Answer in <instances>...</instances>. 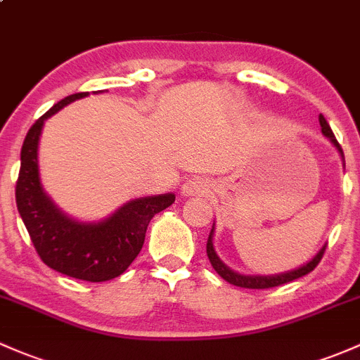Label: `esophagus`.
<instances>
[{
    "label": "esophagus",
    "mask_w": 360,
    "mask_h": 360,
    "mask_svg": "<svg viewBox=\"0 0 360 360\" xmlns=\"http://www.w3.org/2000/svg\"><path fill=\"white\" fill-rule=\"evenodd\" d=\"M209 191H210L209 183L200 179V177L186 181V183L183 184V188H181V193H183L184 196H200V195H207Z\"/></svg>",
    "instance_id": "34e87169"
}]
</instances>
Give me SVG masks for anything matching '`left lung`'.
<instances>
[{
	"label": "left lung",
	"mask_w": 360,
	"mask_h": 360,
	"mask_svg": "<svg viewBox=\"0 0 360 360\" xmlns=\"http://www.w3.org/2000/svg\"><path fill=\"white\" fill-rule=\"evenodd\" d=\"M319 124H321V131H323V134L326 136L333 145L336 146V150L340 151V155H342V158H343L342 146H340V143L336 141L335 134H333L330 124L326 122L324 115H319ZM212 240H214V226H212L209 240H207V255H209V260H210L212 267L215 269V272H217L222 279H226L229 285L240 286V288H250V290L274 288V286L285 285V283L295 281V279L309 274L310 271L316 269V266L321 262V259H323L324 250H326V245H324V247L321 248L316 255H314L312 260H309L307 264H304V266L297 267V269H293V271H286V272H281V274H272V276H247V274H240V272H234L233 269H229V267L226 266L221 259H219L217 253H215V250H214V243H212Z\"/></svg>",
	"instance_id": "left-lung-1"
}]
</instances>
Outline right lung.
<instances>
[{
	"instance_id": "obj_1",
	"label": "right lung",
	"mask_w": 360,
	"mask_h": 360,
	"mask_svg": "<svg viewBox=\"0 0 360 360\" xmlns=\"http://www.w3.org/2000/svg\"><path fill=\"white\" fill-rule=\"evenodd\" d=\"M75 93L63 98L36 120L20 151L15 200L37 255L56 272L101 283L117 278L131 266L145 243L151 217L176 200L174 193L131 200L100 222H79L67 217L43 190L37 165V145L44 120L65 105L88 96Z\"/></svg>"
}]
</instances>
